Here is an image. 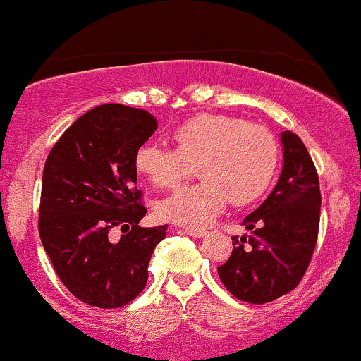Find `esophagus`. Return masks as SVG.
I'll use <instances>...</instances> for the list:
<instances>
[{"label": "esophagus", "mask_w": 361, "mask_h": 361, "mask_svg": "<svg viewBox=\"0 0 361 361\" xmlns=\"http://www.w3.org/2000/svg\"><path fill=\"white\" fill-rule=\"evenodd\" d=\"M183 233L192 235V238H202V235H205L204 229H193V227H183Z\"/></svg>", "instance_id": "1"}]
</instances>
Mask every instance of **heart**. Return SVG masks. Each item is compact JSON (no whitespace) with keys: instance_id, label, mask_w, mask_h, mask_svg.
Wrapping results in <instances>:
<instances>
[{"instance_id":"b5f03b06","label":"heart","mask_w":361,"mask_h":361,"mask_svg":"<svg viewBox=\"0 0 361 361\" xmlns=\"http://www.w3.org/2000/svg\"><path fill=\"white\" fill-rule=\"evenodd\" d=\"M176 149L144 142L135 169L156 188H176L197 166L200 183L186 186L159 205V214L181 226H209L227 202L256 200L275 176L279 144L263 126L229 115L202 114L176 128Z\"/></svg>"}]
</instances>
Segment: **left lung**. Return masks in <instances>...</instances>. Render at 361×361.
<instances>
[{
	"mask_svg": "<svg viewBox=\"0 0 361 361\" xmlns=\"http://www.w3.org/2000/svg\"><path fill=\"white\" fill-rule=\"evenodd\" d=\"M283 166L267 200L243 224L250 235L233 238V255L217 268L239 300L267 304L300 283L317 241L319 176L299 135L280 134Z\"/></svg>",
	"mask_w": 361,
	"mask_h": 361,
	"instance_id": "obj_1",
	"label": "left lung"
}]
</instances>
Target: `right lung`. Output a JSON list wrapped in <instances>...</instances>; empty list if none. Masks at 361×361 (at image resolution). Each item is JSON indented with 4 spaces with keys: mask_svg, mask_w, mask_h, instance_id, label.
I'll return each instance as SVG.
<instances>
[{
    "mask_svg": "<svg viewBox=\"0 0 361 361\" xmlns=\"http://www.w3.org/2000/svg\"><path fill=\"white\" fill-rule=\"evenodd\" d=\"M146 110L106 103L73 123L49 152L39 234L52 267L76 299L100 309L142 292L147 267L168 226L140 227L135 152L154 134ZM120 228V240L111 231Z\"/></svg>",
    "mask_w": 361,
    "mask_h": 361,
    "instance_id": "obj_1",
    "label": "right lung"
}]
</instances>
